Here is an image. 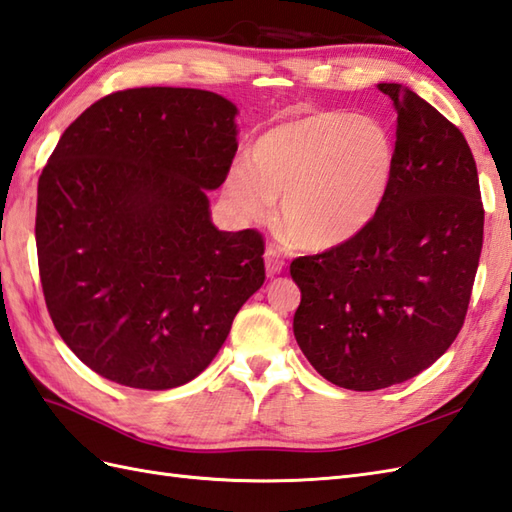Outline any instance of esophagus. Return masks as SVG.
<instances>
[{"instance_id": "obj_1", "label": "esophagus", "mask_w": 512, "mask_h": 512, "mask_svg": "<svg viewBox=\"0 0 512 512\" xmlns=\"http://www.w3.org/2000/svg\"><path fill=\"white\" fill-rule=\"evenodd\" d=\"M264 261H266V272L272 277V275H279V272L283 270V257L281 253L277 251V248L268 246L266 253H264Z\"/></svg>"}]
</instances>
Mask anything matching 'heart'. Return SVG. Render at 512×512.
<instances>
[{"label": "heart", "mask_w": 512, "mask_h": 512, "mask_svg": "<svg viewBox=\"0 0 512 512\" xmlns=\"http://www.w3.org/2000/svg\"><path fill=\"white\" fill-rule=\"evenodd\" d=\"M397 146L375 117L323 111L261 133L224 178V196L248 220L279 216L292 240L329 251L355 240L384 207Z\"/></svg>", "instance_id": "1"}]
</instances>
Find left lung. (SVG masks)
Wrapping results in <instances>:
<instances>
[{"mask_svg": "<svg viewBox=\"0 0 512 512\" xmlns=\"http://www.w3.org/2000/svg\"><path fill=\"white\" fill-rule=\"evenodd\" d=\"M397 111V170L375 220L292 261L294 338L327 382L379 390L432 366L465 323L482 251L478 168L460 130L417 93L379 82Z\"/></svg>", "mask_w": 512, "mask_h": 512, "instance_id": "obj_1", "label": "left lung"}]
</instances>
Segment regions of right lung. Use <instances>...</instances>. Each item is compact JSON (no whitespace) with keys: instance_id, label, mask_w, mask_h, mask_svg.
Segmentation results:
<instances>
[{"instance_id":"right-lung-1","label":"right lung","mask_w":512,"mask_h":512,"mask_svg":"<svg viewBox=\"0 0 512 512\" xmlns=\"http://www.w3.org/2000/svg\"><path fill=\"white\" fill-rule=\"evenodd\" d=\"M235 115L213 91H117L43 168L34 233L47 312L76 358L115 384L192 382L266 279L261 235L211 222Z\"/></svg>"}]
</instances>
